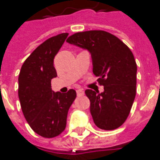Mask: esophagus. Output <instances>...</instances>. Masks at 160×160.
I'll return each mask as SVG.
<instances>
[{
  "mask_svg": "<svg viewBox=\"0 0 160 160\" xmlns=\"http://www.w3.org/2000/svg\"><path fill=\"white\" fill-rule=\"evenodd\" d=\"M83 94H84L83 89L80 88V89H78V90H77V95H78V96H81V95H83Z\"/></svg>",
  "mask_w": 160,
  "mask_h": 160,
  "instance_id": "obj_1",
  "label": "esophagus"
}]
</instances>
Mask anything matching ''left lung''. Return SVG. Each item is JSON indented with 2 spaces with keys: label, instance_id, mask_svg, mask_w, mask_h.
<instances>
[{
  "label": "left lung",
  "instance_id": "1",
  "mask_svg": "<svg viewBox=\"0 0 160 160\" xmlns=\"http://www.w3.org/2000/svg\"><path fill=\"white\" fill-rule=\"evenodd\" d=\"M67 42L91 52L93 72L98 84L104 86L102 93L85 91L95 124L108 131L120 127L126 121L136 96L137 64L132 52L117 37L104 30L78 32Z\"/></svg>",
  "mask_w": 160,
  "mask_h": 160
}]
</instances>
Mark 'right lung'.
<instances>
[{
    "instance_id": "add662e5",
    "label": "right lung",
    "mask_w": 160,
    "mask_h": 160,
    "mask_svg": "<svg viewBox=\"0 0 160 160\" xmlns=\"http://www.w3.org/2000/svg\"><path fill=\"white\" fill-rule=\"evenodd\" d=\"M62 33L38 46L26 59L18 75V98L31 129L44 138L60 135L66 127L68 111L76 91L54 93L51 80L57 76L53 59L68 37Z\"/></svg>"
}]
</instances>
